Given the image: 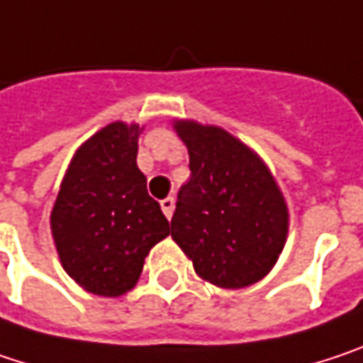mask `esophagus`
<instances>
[{
	"instance_id": "obj_1",
	"label": "esophagus",
	"mask_w": 363,
	"mask_h": 363,
	"mask_svg": "<svg viewBox=\"0 0 363 363\" xmlns=\"http://www.w3.org/2000/svg\"><path fill=\"white\" fill-rule=\"evenodd\" d=\"M160 206H162L164 217H167V219H171V217H173V211H175V199H173V196L162 199V201H160Z\"/></svg>"
}]
</instances>
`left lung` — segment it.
Wrapping results in <instances>:
<instances>
[{
  "mask_svg": "<svg viewBox=\"0 0 363 363\" xmlns=\"http://www.w3.org/2000/svg\"><path fill=\"white\" fill-rule=\"evenodd\" d=\"M173 127L190 155V179L177 192L171 219L173 240L215 286L259 282L289 234V208L274 175L221 127L196 121H175Z\"/></svg>",
  "mask_w": 363,
  "mask_h": 363,
  "instance_id": "1",
  "label": "left lung"
}]
</instances>
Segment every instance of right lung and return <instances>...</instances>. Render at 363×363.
<instances>
[{
  "label": "right lung",
  "instance_id": "right-lung-1",
  "mask_svg": "<svg viewBox=\"0 0 363 363\" xmlns=\"http://www.w3.org/2000/svg\"><path fill=\"white\" fill-rule=\"evenodd\" d=\"M140 125L111 123L70 160L52 208V236L67 274L87 293L131 291L169 221L138 169Z\"/></svg>",
  "mask_w": 363,
  "mask_h": 363
}]
</instances>
